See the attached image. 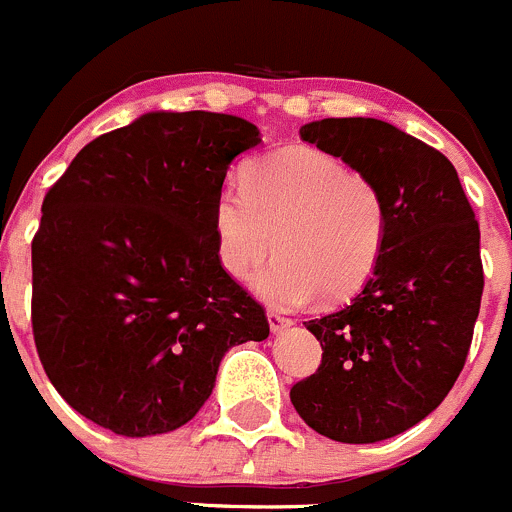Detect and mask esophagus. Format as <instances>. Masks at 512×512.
Wrapping results in <instances>:
<instances>
[{
	"label": "esophagus",
	"instance_id": "34e87169",
	"mask_svg": "<svg viewBox=\"0 0 512 512\" xmlns=\"http://www.w3.org/2000/svg\"><path fill=\"white\" fill-rule=\"evenodd\" d=\"M266 316H268V326H271L273 333L283 331V328H288V326H291V323H293L291 318L283 316V313H278V311H268Z\"/></svg>",
	"mask_w": 512,
	"mask_h": 512
}]
</instances>
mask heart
Wrapping results in <instances>:
<instances>
[{"label": "heart", "instance_id": "b5f03b06", "mask_svg": "<svg viewBox=\"0 0 512 512\" xmlns=\"http://www.w3.org/2000/svg\"><path fill=\"white\" fill-rule=\"evenodd\" d=\"M241 186H224L214 204L229 276H249L276 249L254 288L283 308L346 301L371 281L388 241L386 196L371 176L313 146H286L251 161Z\"/></svg>", "mask_w": 512, "mask_h": 512}]
</instances>
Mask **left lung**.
I'll list each match as a JSON object with an SVG mask.
<instances>
[{
	"instance_id": "8db88e82",
	"label": "left lung",
	"mask_w": 512,
	"mask_h": 512,
	"mask_svg": "<svg viewBox=\"0 0 512 512\" xmlns=\"http://www.w3.org/2000/svg\"><path fill=\"white\" fill-rule=\"evenodd\" d=\"M301 139L381 186L388 241L363 291L306 323L323 356L291 403L326 438L376 443L421 423L463 371L483 296L480 229L455 166L393 124L321 119Z\"/></svg>"
}]
</instances>
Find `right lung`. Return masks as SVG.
<instances>
[{
  "label": "right lung",
  "instance_id": "add662e5",
  "mask_svg": "<svg viewBox=\"0 0 512 512\" xmlns=\"http://www.w3.org/2000/svg\"><path fill=\"white\" fill-rule=\"evenodd\" d=\"M251 121L151 111L96 136L47 191L32 241L39 361L77 413L129 438L199 413L231 346L268 338L216 256L214 204Z\"/></svg>",
  "mask_w": 512,
  "mask_h": 512
}]
</instances>
